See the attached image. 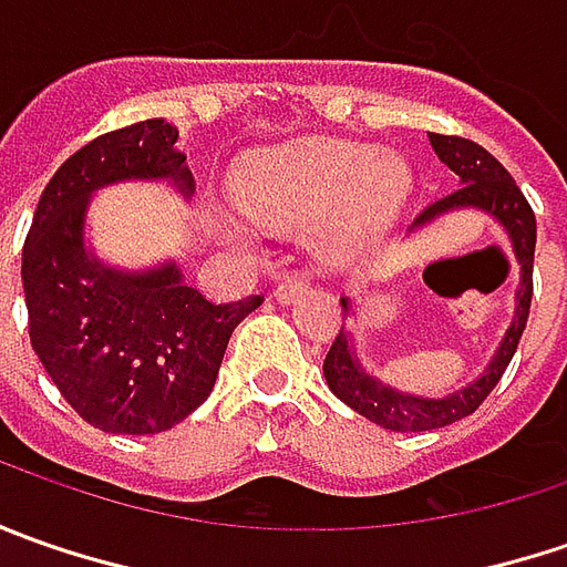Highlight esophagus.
I'll return each mask as SVG.
<instances>
[{
  "instance_id": "obj_1",
  "label": "esophagus",
  "mask_w": 567,
  "mask_h": 567,
  "mask_svg": "<svg viewBox=\"0 0 567 567\" xmlns=\"http://www.w3.org/2000/svg\"><path fill=\"white\" fill-rule=\"evenodd\" d=\"M312 293V284L306 280V277H299V274H290V277H284V284H277V302H296V299H302V296Z\"/></svg>"
}]
</instances>
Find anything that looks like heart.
Returning <instances> with one entry per match:
<instances>
[{
    "instance_id": "obj_1",
    "label": "heart",
    "mask_w": 567,
    "mask_h": 567,
    "mask_svg": "<svg viewBox=\"0 0 567 567\" xmlns=\"http://www.w3.org/2000/svg\"><path fill=\"white\" fill-rule=\"evenodd\" d=\"M413 195V173L401 154L360 142H299L251 157L233 179L243 217L271 227L316 224V251L343 265L398 227ZM227 239L243 243V224L210 214Z\"/></svg>"
}]
</instances>
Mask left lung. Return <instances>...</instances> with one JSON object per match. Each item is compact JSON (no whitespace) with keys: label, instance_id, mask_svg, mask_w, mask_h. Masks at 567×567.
<instances>
[{"label":"left lung","instance_id":"8db88e82","mask_svg":"<svg viewBox=\"0 0 567 567\" xmlns=\"http://www.w3.org/2000/svg\"><path fill=\"white\" fill-rule=\"evenodd\" d=\"M429 144L439 154V161L457 176L461 188L451 192L442 202L425 207L423 214L413 220L410 233L429 227L439 217L454 214V210H480L483 217L495 220L502 227V233L508 236V246H512L520 277H517V290H514L512 324H508L505 338L498 340L486 369L473 381H467L464 388H454L445 398H425V394L401 391V388H394L388 381L375 379L372 372H365V365L357 357L353 331L340 328L338 340L331 343V350L324 357V381L350 410H357L369 423L391 429V432L442 429V425H451L470 416L480 403L486 401L492 388L505 375L514 350L520 343V334L527 328V316H530V296H534L536 217L530 205H527V198H524V192L512 179V173L498 164L486 147L467 142V138L429 132ZM340 306H343L347 316H357V302L350 296H343Z\"/></svg>","mask_w":567,"mask_h":567}]
</instances>
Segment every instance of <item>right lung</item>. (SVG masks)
<instances>
[{
	"label": "right lung",
	"instance_id": "1",
	"mask_svg": "<svg viewBox=\"0 0 567 567\" xmlns=\"http://www.w3.org/2000/svg\"><path fill=\"white\" fill-rule=\"evenodd\" d=\"M176 142V125L144 120L84 144L43 188L21 251L33 353L78 416L113 435H154L195 413L229 334L261 306V296L214 306L173 258L120 268L91 246L87 210L100 188L166 183L192 198Z\"/></svg>",
	"mask_w": 567,
	"mask_h": 567
}]
</instances>
